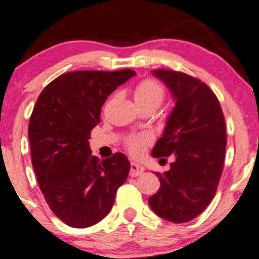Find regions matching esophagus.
<instances>
[{"label":"esophagus","instance_id":"1","mask_svg":"<svg viewBox=\"0 0 259 259\" xmlns=\"http://www.w3.org/2000/svg\"><path fill=\"white\" fill-rule=\"evenodd\" d=\"M145 168L142 164L137 163V162H131V168H130V176L131 177H137L139 175L144 172Z\"/></svg>","mask_w":259,"mask_h":259}]
</instances>
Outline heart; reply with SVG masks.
<instances>
[{"instance_id": "obj_1", "label": "heart", "mask_w": 259, "mask_h": 259, "mask_svg": "<svg viewBox=\"0 0 259 259\" xmlns=\"http://www.w3.org/2000/svg\"><path fill=\"white\" fill-rule=\"evenodd\" d=\"M136 103L138 105L163 102L165 90L163 85L153 78H145L139 82L134 91ZM150 136H131L125 140V145L128 150L133 153H139L147 142H150Z\"/></svg>"}]
</instances>
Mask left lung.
<instances>
[{"mask_svg": "<svg viewBox=\"0 0 259 259\" xmlns=\"http://www.w3.org/2000/svg\"><path fill=\"white\" fill-rule=\"evenodd\" d=\"M172 93L176 106L157 140L154 157L175 156L170 170L156 172L161 186L148 199L157 216L172 223L190 222L216 194L226 151L225 119L213 91L186 73L155 69Z\"/></svg>", "mask_w": 259, "mask_h": 259, "instance_id": "1", "label": "left lung"}]
</instances>
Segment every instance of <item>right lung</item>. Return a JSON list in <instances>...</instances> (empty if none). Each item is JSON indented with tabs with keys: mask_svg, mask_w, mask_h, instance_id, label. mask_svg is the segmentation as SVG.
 Listing matches in <instances>:
<instances>
[{
	"mask_svg": "<svg viewBox=\"0 0 259 259\" xmlns=\"http://www.w3.org/2000/svg\"><path fill=\"white\" fill-rule=\"evenodd\" d=\"M136 75L133 69L65 73L38 96L28 124L30 156L38 186L61 222L84 229L107 216L130 162L122 153L91 156L90 134L105 100Z\"/></svg>",
	"mask_w": 259,
	"mask_h": 259,
	"instance_id": "1",
	"label": "right lung"
}]
</instances>
